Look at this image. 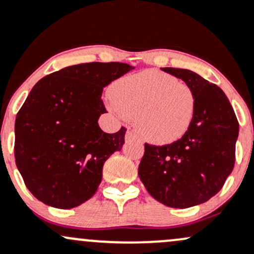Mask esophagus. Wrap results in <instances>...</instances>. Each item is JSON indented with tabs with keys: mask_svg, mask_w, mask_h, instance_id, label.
I'll list each match as a JSON object with an SVG mask.
<instances>
[{
	"mask_svg": "<svg viewBox=\"0 0 254 254\" xmlns=\"http://www.w3.org/2000/svg\"><path fill=\"white\" fill-rule=\"evenodd\" d=\"M138 136L134 130H129V131H127V135H125V141H131V140H137Z\"/></svg>",
	"mask_w": 254,
	"mask_h": 254,
	"instance_id": "1",
	"label": "esophagus"
}]
</instances>
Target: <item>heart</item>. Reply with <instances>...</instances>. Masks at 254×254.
Returning a JSON list of instances; mask_svg holds the SVG:
<instances>
[{"label": "heart", "instance_id": "b5f03b06", "mask_svg": "<svg viewBox=\"0 0 254 254\" xmlns=\"http://www.w3.org/2000/svg\"><path fill=\"white\" fill-rule=\"evenodd\" d=\"M108 107L122 118L135 120L146 141L168 145L190 129L196 96L188 84L159 70H143L117 80Z\"/></svg>", "mask_w": 254, "mask_h": 254}]
</instances>
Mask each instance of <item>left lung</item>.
<instances>
[{"label":"left lung","instance_id":"obj_1","mask_svg":"<svg viewBox=\"0 0 254 254\" xmlns=\"http://www.w3.org/2000/svg\"><path fill=\"white\" fill-rule=\"evenodd\" d=\"M193 90L196 112L180 140L146 143L138 176L148 193L164 205L189 208L207 202L223 188L235 164L239 122L220 87L188 69L162 68Z\"/></svg>","mask_w":254,"mask_h":254}]
</instances>
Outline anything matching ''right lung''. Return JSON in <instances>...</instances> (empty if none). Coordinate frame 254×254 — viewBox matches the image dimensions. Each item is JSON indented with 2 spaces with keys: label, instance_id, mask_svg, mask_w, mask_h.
Segmentation results:
<instances>
[{
  "label": "right lung",
  "instance_id": "right-lung-1",
  "mask_svg": "<svg viewBox=\"0 0 254 254\" xmlns=\"http://www.w3.org/2000/svg\"><path fill=\"white\" fill-rule=\"evenodd\" d=\"M134 66L82 63L36 82L15 118V164L28 190L61 209L90 199L102 180L107 159L124 145L127 129L107 134L98 125L107 113L103 87Z\"/></svg>",
  "mask_w": 254,
  "mask_h": 254
}]
</instances>
